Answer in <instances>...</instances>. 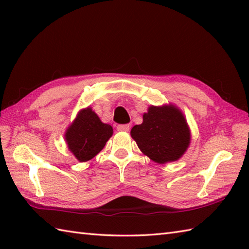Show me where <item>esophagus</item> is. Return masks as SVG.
<instances>
[{"mask_svg":"<svg viewBox=\"0 0 249 249\" xmlns=\"http://www.w3.org/2000/svg\"><path fill=\"white\" fill-rule=\"evenodd\" d=\"M130 128V126L128 124H120L116 126V129L119 131H128Z\"/></svg>","mask_w":249,"mask_h":249,"instance_id":"obj_1","label":"esophagus"}]
</instances>
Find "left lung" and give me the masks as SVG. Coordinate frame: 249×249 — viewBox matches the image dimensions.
<instances>
[{
  "label": "left lung",
  "instance_id": "8db88e82",
  "mask_svg": "<svg viewBox=\"0 0 249 249\" xmlns=\"http://www.w3.org/2000/svg\"><path fill=\"white\" fill-rule=\"evenodd\" d=\"M130 135L144 155L161 165L178 160L192 139L182 110L172 104L150 106L143 122L135 125Z\"/></svg>",
  "mask_w": 249,
  "mask_h": 249
}]
</instances>
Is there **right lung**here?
Masks as SVG:
<instances>
[{
	"label": "right lung",
	"mask_w": 249,
	"mask_h": 249,
	"mask_svg": "<svg viewBox=\"0 0 249 249\" xmlns=\"http://www.w3.org/2000/svg\"><path fill=\"white\" fill-rule=\"evenodd\" d=\"M112 134V126L103 123L92 108L88 107L77 113L67 127L64 138L71 154L80 162H84L104 149Z\"/></svg>",
	"instance_id": "1"
}]
</instances>
